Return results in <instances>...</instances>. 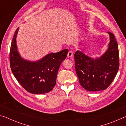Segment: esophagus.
I'll return each instance as SVG.
<instances>
[{
  "label": "esophagus",
  "instance_id": "esophagus-1",
  "mask_svg": "<svg viewBox=\"0 0 126 126\" xmlns=\"http://www.w3.org/2000/svg\"><path fill=\"white\" fill-rule=\"evenodd\" d=\"M73 51L72 50H69V52L68 53V54H67V56L68 58H71V57L73 56Z\"/></svg>",
  "mask_w": 126,
  "mask_h": 126
}]
</instances>
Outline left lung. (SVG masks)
<instances>
[{"label": "left lung", "instance_id": "8db88e82", "mask_svg": "<svg viewBox=\"0 0 126 126\" xmlns=\"http://www.w3.org/2000/svg\"><path fill=\"white\" fill-rule=\"evenodd\" d=\"M110 42L107 50L99 58L93 59L79 50L74 55L76 72L79 83L86 90H104L113 82L119 69L118 44L113 34L107 32Z\"/></svg>", "mask_w": 126, "mask_h": 126}]
</instances>
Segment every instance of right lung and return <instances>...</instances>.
I'll return each mask as SVG.
<instances>
[{"label":"right lung","instance_id":"1","mask_svg":"<svg viewBox=\"0 0 126 126\" xmlns=\"http://www.w3.org/2000/svg\"><path fill=\"white\" fill-rule=\"evenodd\" d=\"M19 28L15 32L10 50V65L18 82L27 92L44 94L52 91L56 84L59 68L67 57L68 49L48 54L37 61H29L20 56L16 38Z\"/></svg>","mask_w":126,"mask_h":126}]
</instances>
